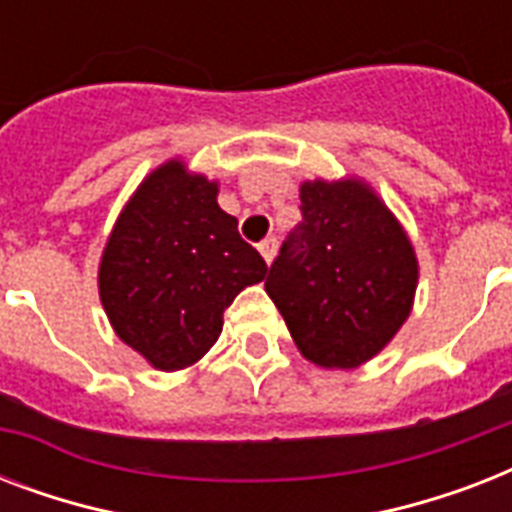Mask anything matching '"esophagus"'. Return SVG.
<instances>
[{
    "instance_id": "34e87169",
    "label": "esophagus",
    "mask_w": 512,
    "mask_h": 512,
    "mask_svg": "<svg viewBox=\"0 0 512 512\" xmlns=\"http://www.w3.org/2000/svg\"><path fill=\"white\" fill-rule=\"evenodd\" d=\"M257 249H260V255H263L265 263L271 265V263H273V257H276V249H279V241H276V239H273V236H271V239H265L263 244H260V247H257Z\"/></svg>"
}]
</instances>
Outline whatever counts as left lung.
Instances as JSON below:
<instances>
[{
	"instance_id": "obj_1",
	"label": "left lung",
	"mask_w": 512,
	"mask_h": 512,
	"mask_svg": "<svg viewBox=\"0 0 512 512\" xmlns=\"http://www.w3.org/2000/svg\"><path fill=\"white\" fill-rule=\"evenodd\" d=\"M300 201L303 223L265 292L311 364L356 369L409 319L420 263L404 225L361 177L305 180Z\"/></svg>"
}]
</instances>
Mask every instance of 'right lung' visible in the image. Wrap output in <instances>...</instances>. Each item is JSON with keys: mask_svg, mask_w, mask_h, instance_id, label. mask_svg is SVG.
<instances>
[{"mask_svg": "<svg viewBox=\"0 0 512 512\" xmlns=\"http://www.w3.org/2000/svg\"><path fill=\"white\" fill-rule=\"evenodd\" d=\"M217 180L170 159L143 177L100 255L98 292L116 337L148 364H196L223 332L225 308L268 265L217 204Z\"/></svg>", "mask_w": 512, "mask_h": 512, "instance_id": "right-lung-1", "label": "right lung"}]
</instances>
